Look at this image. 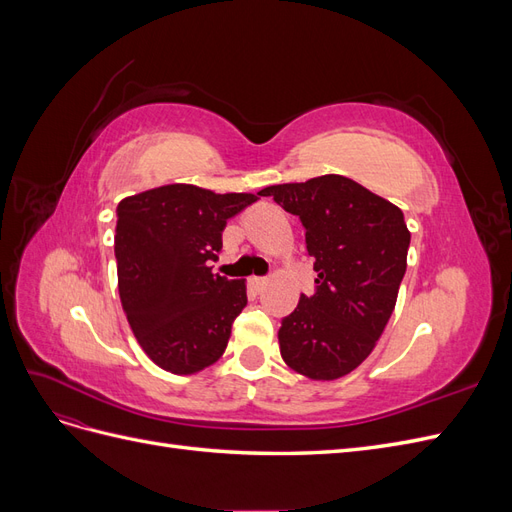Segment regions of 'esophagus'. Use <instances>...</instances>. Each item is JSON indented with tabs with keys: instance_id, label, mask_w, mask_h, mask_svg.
<instances>
[{
	"instance_id": "esophagus-1",
	"label": "esophagus",
	"mask_w": 512,
	"mask_h": 512,
	"mask_svg": "<svg viewBox=\"0 0 512 512\" xmlns=\"http://www.w3.org/2000/svg\"><path fill=\"white\" fill-rule=\"evenodd\" d=\"M265 286H267L265 277H250V288L254 292H262V290H265Z\"/></svg>"
}]
</instances>
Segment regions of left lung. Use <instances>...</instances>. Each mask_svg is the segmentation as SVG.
Returning <instances> with one entry per match:
<instances>
[{"instance_id": "8db88e82", "label": "left lung", "mask_w": 512, "mask_h": 512, "mask_svg": "<svg viewBox=\"0 0 512 512\" xmlns=\"http://www.w3.org/2000/svg\"><path fill=\"white\" fill-rule=\"evenodd\" d=\"M305 228L316 290L282 318V359L312 380L359 367L389 322L406 273L410 232L404 213L342 175L271 185L260 192Z\"/></svg>"}]
</instances>
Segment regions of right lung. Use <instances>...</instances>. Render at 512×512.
Listing matches in <instances>:
<instances>
[{
    "label": "right lung",
    "mask_w": 512,
    "mask_h": 512,
    "mask_svg": "<svg viewBox=\"0 0 512 512\" xmlns=\"http://www.w3.org/2000/svg\"><path fill=\"white\" fill-rule=\"evenodd\" d=\"M254 194H215L170 183L117 205L119 297L149 359L194 374L220 359L232 322L247 305L245 282L211 273L226 222Z\"/></svg>",
    "instance_id": "right-lung-1"
}]
</instances>
